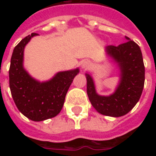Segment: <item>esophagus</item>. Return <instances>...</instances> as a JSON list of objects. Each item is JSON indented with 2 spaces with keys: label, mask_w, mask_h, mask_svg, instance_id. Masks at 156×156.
Instances as JSON below:
<instances>
[{
  "label": "esophagus",
  "mask_w": 156,
  "mask_h": 156,
  "mask_svg": "<svg viewBox=\"0 0 156 156\" xmlns=\"http://www.w3.org/2000/svg\"><path fill=\"white\" fill-rule=\"evenodd\" d=\"M82 68L83 69H88V68H90V66H91V63H90V62H88V61H83V62H82Z\"/></svg>",
  "instance_id": "1"
}]
</instances>
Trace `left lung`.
Returning a JSON list of instances; mask_svg holds the SVG:
<instances>
[{
  "label": "left lung",
  "instance_id": "left-lung-1",
  "mask_svg": "<svg viewBox=\"0 0 156 156\" xmlns=\"http://www.w3.org/2000/svg\"><path fill=\"white\" fill-rule=\"evenodd\" d=\"M123 44L107 46L106 53L119 68V83L114 94L101 96L97 94L94 80L86 73L87 94L93 107L101 115L111 117L125 115L140 100L144 84V66L140 47L125 37Z\"/></svg>",
  "mask_w": 156,
  "mask_h": 156
}]
</instances>
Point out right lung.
<instances>
[{
	"instance_id": "add662e5",
	"label": "right lung",
	"mask_w": 156,
	"mask_h": 156,
	"mask_svg": "<svg viewBox=\"0 0 156 156\" xmlns=\"http://www.w3.org/2000/svg\"><path fill=\"white\" fill-rule=\"evenodd\" d=\"M37 33L26 37L12 52L9 69V84L19 111L29 119L42 121L60 113L68 88L79 69L58 72L50 80L39 82L23 67L24 48Z\"/></svg>"
}]
</instances>
